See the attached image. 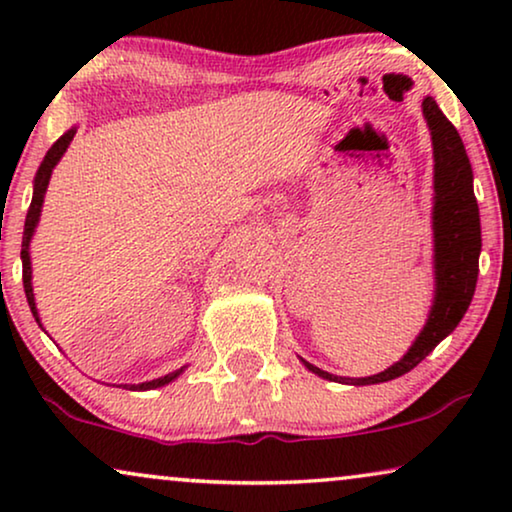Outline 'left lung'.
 <instances>
[{
  "label": "left lung",
  "instance_id": "8db88e82",
  "mask_svg": "<svg viewBox=\"0 0 512 512\" xmlns=\"http://www.w3.org/2000/svg\"><path fill=\"white\" fill-rule=\"evenodd\" d=\"M426 125L433 142V270H436V296L426 326L412 342L408 354L384 373L370 377H338L312 363L307 370L331 382L377 384L396 380L424 361L443 338H447L471 305L478 282L480 258V212L473 193V170L459 132L447 121L433 97L422 102Z\"/></svg>",
  "mask_w": 512,
  "mask_h": 512
}]
</instances>
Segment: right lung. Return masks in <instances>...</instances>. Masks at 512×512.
<instances>
[{"label": "right lung", "instance_id": "right-lung-1", "mask_svg": "<svg viewBox=\"0 0 512 512\" xmlns=\"http://www.w3.org/2000/svg\"><path fill=\"white\" fill-rule=\"evenodd\" d=\"M76 135V128L67 130L65 135H62L58 142H55L48 153L41 160L39 170H37V177H34V193H32V202H30V209H27V216H25V230H23V249H20V258H23V286H25V296H27V303H30V310L34 314V319H37V324L41 326L39 321V312H37V305H34V291H32V263H30V240L34 235V228H37L39 223V214H41V205H44V195H46V188H48V181H51V174H53V167L58 165V160L62 158V153L67 151L69 142H72ZM186 368V366H184ZM184 368L174 370V373L165 375V377H158V380H151V382H142V384H123L125 389H132V391H146V389H158L163 387V384H170L174 377H179L184 373Z\"/></svg>", "mask_w": 512, "mask_h": 512}]
</instances>
